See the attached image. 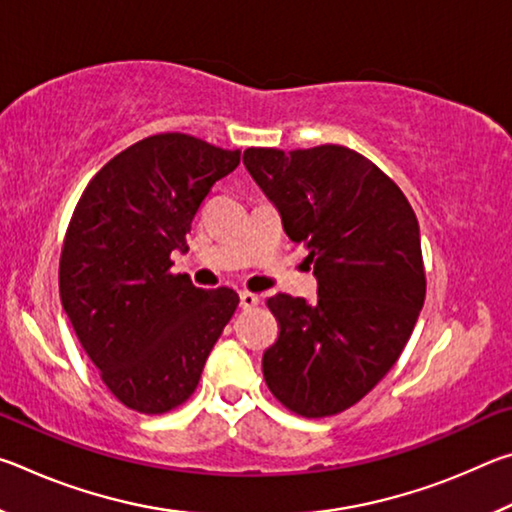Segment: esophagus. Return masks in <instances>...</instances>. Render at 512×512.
I'll list each match as a JSON object with an SVG mask.
<instances>
[{
	"label": "esophagus",
	"mask_w": 512,
	"mask_h": 512,
	"mask_svg": "<svg viewBox=\"0 0 512 512\" xmlns=\"http://www.w3.org/2000/svg\"><path fill=\"white\" fill-rule=\"evenodd\" d=\"M239 305H241V309H253L259 305V296H255V293H250V291H241Z\"/></svg>",
	"instance_id": "esophagus-1"
}]
</instances>
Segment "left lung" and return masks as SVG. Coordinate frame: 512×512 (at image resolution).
<instances>
[{
    "instance_id": "1",
    "label": "left lung",
    "mask_w": 512,
    "mask_h": 512,
    "mask_svg": "<svg viewBox=\"0 0 512 512\" xmlns=\"http://www.w3.org/2000/svg\"><path fill=\"white\" fill-rule=\"evenodd\" d=\"M244 164L302 244L316 305L268 298L280 327L262 370L275 400L302 418L357 404L400 359L427 293L420 225L402 189L339 144L246 149Z\"/></svg>"
}]
</instances>
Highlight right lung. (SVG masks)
Here are the masks:
<instances>
[{"label": "right lung", "instance_id": "1", "mask_svg": "<svg viewBox=\"0 0 512 512\" xmlns=\"http://www.w3.org/2000/svg\"><path fill=\"white\" fill-rule=\"evenodd\" d=\"M239 160V149L185 133L151 135L103 164L74 207L60 302L103 384L137 413L192 397L239 305L228 287L205 291L171 273V250H187L198 207Z\"/></svg>", "mask_w": 512, "mask_h": 512}]
</instances>
